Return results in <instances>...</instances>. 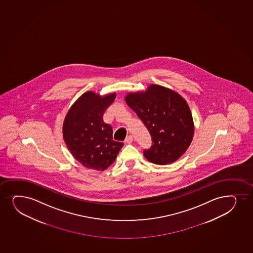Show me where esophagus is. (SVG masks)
<instances>
[{
    "instance_id": "1",
    "label": "esophagus",
    "mask_w": 253,
    "mask_h": 253,
    "mask_svg": "<svg viewBox=\"0 0 253 253\" xmlns=\"http://www.w3.org/2000/svg\"><path fill=\"white\" fill-rule=\"evenodd\" d=\"M132 141H133V137H132V136H131V135H129V136L126 137L125 142H126V143H131Z\"/></svg>"
}]
</instances>
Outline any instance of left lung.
I'll list each match as a JSON object with an SVG mask.
<instances>
[{"mask_svg":"<svg viewBox=\"0 0 253 253\" xmlns=\"http://www.w3.org/2000/svg\"><path fill=\"white\" fill-rule=\"evenodd\" d=\"M125 101L151 135V148L143 151L144 157L160 166L179 160L194 135L192 112L183 97L168 87L150 84L147 90L128 93Z\"/></svg>","mask_w":253,"mask_h":253,"instance_id":"8db88e82","label":"left lung"}]
</instances>
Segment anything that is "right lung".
<instances>
[{
	"mask_svg": "<svg viewBox=\"0 0 253 253\" xmlns=\"http://www.w3.org/2000/svg\"><path fill=\"white\" fill-rule=\"evenodd\" d=\"M116 93L101 96L87 91L76 100L63 122V138L75 160L86 168L105 170L123 146L113 140V130L103 121Z\"/></svg>",
	"mask_w": 253,
	"mask_h": 253,
	"instance_id": "right-lung-1",
	"label": "right lung"
}]
</instances>
